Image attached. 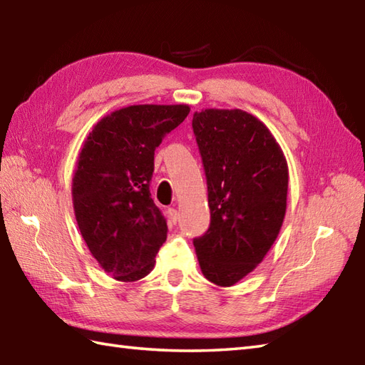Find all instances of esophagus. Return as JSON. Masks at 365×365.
<instances>
[{"label": "esophagus", "instance_id": "1", "mask_svg": "<svg viewBox=\"0 0 365 365\" xmlns=\"http://www.w3.org/2000/svg\"><path fill=\"white\" fill-rule=\"evenodd\" d=\"M169 216H170V221H173L174 224L178 221V212L177 208H169Z\"/></svg>", "mask_w": 365, "mask_h": 365}]
</instances>
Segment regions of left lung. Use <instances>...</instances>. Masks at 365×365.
<instances>
[{"instance_id": "1", "label": "left lung", "mask_w": 365, "mask_h": 365, "mask_svg": "<svg viewBox=\"0 0 365 365\" xmlns=\"http://www.w3.org/2000/svg\"><path fill=\"white\" fill-rule=\"evenodd\" d=\"M202 157L210 227L195 238L208 281H242L276 242L287 210L289 166L268 127L243 110L207 108L192 114Z\"/></svg>"}]
</instances>
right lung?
<instances>
[{
	"mask_svg": "<svg viewBox=\"0 0 365 365\" xmlns=\"http://www.w3.org/2000/svg\"><path fill=\"white\" fill-rule=\"evenodd\" d=\"M188 114V105H131L100 119L84 139L73 212L92 257L115 281L145 277L166 242V220L149 190L153 155Z\"/></svg>",
	"mask_w": 365,
	"mask_h": 365,
	"instance_id": "obj_1",
	"label": "right lung"
}]
</instances>
